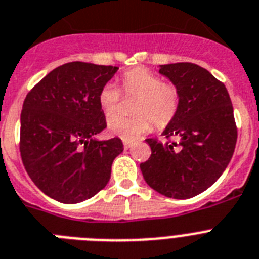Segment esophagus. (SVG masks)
I'll list each match as a JSON object with an SVG mask.
<instances>
[{"mask_svg":"<svg viewBox=\"0 0 259 259\" xmlns=\"http://www.w3.org/2000/svg\"><path fill=\"white\" fill-rule=\"evenodd\" d=\"M123 145H124L125 149H130V148L132 147V143L131 141H124V143H123Z\"/></svg>","mask_w":259,"mask_h":259,"instance_id":"esophagus-1","label":"esophagus"}]
</instances>
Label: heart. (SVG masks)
<instances>
[{
	"label": "heart",
	"instance_id": "heart-1",
	"mask_svg": "<svg viewBox=\"0 0 259 259\" xmlns=\"http://www.w3.org/2000/svg\"><path fill=\"white\" fill-rule=\"evenodd\" d=\"M121 90L128 96H138L134 105L135 116L112 115L107 125L112 135L134 141L153 128H165L180 111L181 94L176 85L163 82L160 76L144 68L127 70L121 76ZM98 103L106 115L114 114L120 103V92L112 83H106L98 93Z\"/></svg>",
	"mask_w": 259,
	"mask_h": 259
}]
</instances>
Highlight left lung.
Returning <instances> with one entry per match:
<instances>
[{
	"label": "left lung",
	"mask_w": 259,
	"mask_h": 259,
	"mask_svg": "<svg viewBox=\"0 0 259 259\" xmlns=\"http://www.w3.org/2000/svg\"><path fill=\"white\" fill-rule=\"evenodd\" d=\"M160 73L180 90V111L163 131L166 143L145 140L152 154L140 169L157 193L189 199L212 186L228 166L237 141L233 106L224 83L196 64H166Z\"/></svg>",
	"instance_id": "1"
}]
</instances>
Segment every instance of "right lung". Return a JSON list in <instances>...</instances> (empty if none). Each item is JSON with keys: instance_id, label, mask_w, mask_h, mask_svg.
<instances>
[{"instance_id": "obj_1", "label": "right lung", "mask_w": 259, "mask_h": 259, "mask_svg": "<svg viewBox=\"0 0 259 259\" xmlns=\"http://www.w3.org/2000/svg\"><path fill=\"white\" fill-rule=\"evenodd\" d=\"M118 66L73 61L57 66L24 98L19 151L24 169L44 194L79 203L110 181L119 138L96 140L106 128L98 93Z\"/></svg>"}]
</instances>
